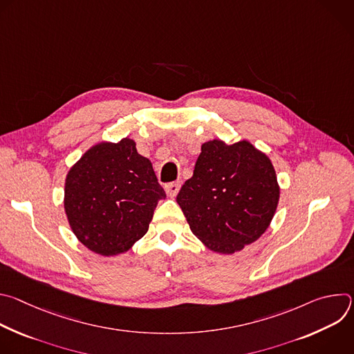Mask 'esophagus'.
Masks as SVG:
<instances>
[{"label": "esophagus", "instance_id": "34e87169", "mask_svg": "<svg viewBox=\"0 0 354 354\" xmlns=\"http://www.w3.org/2000/svg\"><path fill=\"white\" fill-rule=\"evenodd\" d=\"M180 189V182H172L165 186V192L169 197H175Z\"/></svg>", "mask_w": 354, "mask_h": 354}]
</instances>
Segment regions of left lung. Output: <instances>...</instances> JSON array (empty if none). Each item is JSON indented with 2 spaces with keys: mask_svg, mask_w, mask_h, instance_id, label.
I'll return each instance as SVG.
<instances>
[{
  "mask_svg": "<svg viewBox=\"0 0 354 354\" xmlns=\"http://www.w3.org/2000/svg\"><path fill=\"white\" fill-rule=\"evenodd\" d=\"M280 198L269 157L242 140L201 145L193 176L178 193L192 232L210 250L231 255L269 228Z\"/></svg>",
  "mask_w": 354,
  "mask_h": 354,
  "instance_id": "8db88e82",
  "label": "left lung"
}]
</instances>
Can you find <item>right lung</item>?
<instances>
[{"instance_id": "add662e5", "label": "right lung", "mask_w": 354, "mask_h": 354, "mask_svg": "<svg viewBox=\"0 0 354 354\" xmlns=\"http://www.w3.org/2000/svg\"><path fill=\"white\" fill-rule=\"evenodd\" d=\"M165 196L153 164L126 137L95 144L70 168L64 210L82 245L102 257H115L145 235Z\"/></svg>"}]
</instances>
